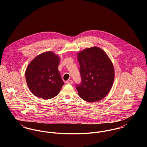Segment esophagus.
Masks as SVG:
<instances>
[{
	"label": "esophagus",
	"mask_w": 147,
	"mask_h": 147,
	"mask_svg": "<svg viewBox=\"0 0 147 147\" xmlns=\"http://www.w3.org/2000/svg\"><path fill=\"white\" fill-rule=\"evenodd\" d=\"M66 83L68 84H73V81H72L71 80H68V81L66 82Z\"/></svg>",
	"instance_id": "obj_1"
}]
</instances>
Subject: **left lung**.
I'll list each match as a JSON object with an SVG mask.
<instances>
[{
    "label": "left lung",
    "mask_w": 147,
    "mask_h": 147,
    "mask_svg": "<svg viewBox=\"0 0 147 147\" xmlns=\"http://www.w3.org/2000/svg\"><path fill=\"white\" fill-rule=\"evenodd\" d=\"M81 77L76 87L79 96L88 102H96L112 88L115 72L112 62L102 49L93 47L78 53Z\"/></svg>",
    "instance_id": "1"
}]
</instances>
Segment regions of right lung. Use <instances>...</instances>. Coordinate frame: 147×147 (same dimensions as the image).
Here are the masks:
<instances>
[{
	"label": "right lung",
	"mask_w": 147,
	"mask_h": 147,
	"mask_svg": "<svg viewBox=\"0 0 147 147\" xmlns=\"http://www.w3.org/2000/svg\"><path fill=\"white\" fill-rule=\"evenodd\" d=\"M59 58L52 52L36 57L25 71L30 90L36 96L49 99L57 96L64 85L58 70Z\"/></svg>",
	"instance_id": "1"
}]
</instances>
